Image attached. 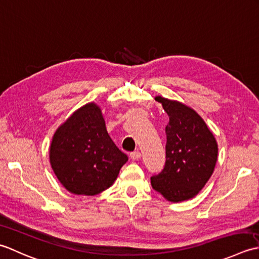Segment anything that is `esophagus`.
<instances>
[{
  "label": "esophagus",
  "mask_w": 259,
  "mask_h": 259,
  "mask_svg": "<svg viewBox=\"0 0 259 259\" xmlns=\"http://www.w3.org/2000/svg\"><path fill=\"white\" fill-rule=\"evenodd\" d=\"M130 156H131L132 160H139L141 157V153H140V151H134V152L131 153Z\"/></svg>",
  "instance_id": "1"
}]
</instances>
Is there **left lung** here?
Here are the masks:
<instances>
[{
	"instance_id": "obj_1",
	"label": "left lung",
	"mask_w": 259,
	"mask_h": 259,
	"mask_svg": "<svg viewBox=\"0 0 259 259\" xmlns=\"http://www.w3.org/2000/svg\"><path fill=\"white\" fill-rule=\"evenodd\" d=\"M155 100L170 120L165 127V165L151 178V184L168 201L181 202L196 197L212 176L218 144L196 110L161 96Z\"/></svg>"
}]
</instances>
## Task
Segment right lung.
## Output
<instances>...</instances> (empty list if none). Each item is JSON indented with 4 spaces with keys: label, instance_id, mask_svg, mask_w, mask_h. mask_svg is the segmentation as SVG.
<instances>
[{
    "label": "right lung",
    "instance_id": "1",
    "mask_svg": "<svg viewBox=\"0 0 259 259\" xmlns=\"http://www.w3.org/2000/svg\"><path fill=\"white\" fill-rule=\"evenodd\" d=\"M49 159L68 191L96 196L112 186L128 157L110 139L99 106L89 103L58 127Z\"/></svg>",
    "mask_w": 259,
    "mask_h": 259
}]
</instances>
